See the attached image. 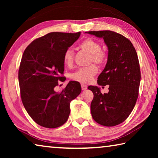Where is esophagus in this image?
Here are the masks:
<instances>
[{
    "instance_id": "1",
    "label": "esophagus",
    "mask_w": 158,
    "mask_h": 158,
    "mask_svg": "<svg viewBox=\"0 0 158 158\" xmlns=\"http://www.w3.org/2000/svg\"><path fill=\"white\" fill-rule=\"evenodd\" d=\"M81 89H82V90H85L87 89V85H85V84H81Z\"/></svg>"
}]
</instances>
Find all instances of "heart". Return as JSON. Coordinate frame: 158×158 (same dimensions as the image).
Returning a JSON list of instances; mask_svg holds the SVG:
<instances>
[{
	"label": "heart",
	"mask_w": 158,
	"mask_h": 158,
	"mask_svg": "<svg viewBox=\"0 0 158 158\" xmlns=\"http://www.w3.org/2000/svg\"><path fill=\"white\" fill-rule=\"evenodd\" d=\"M80 46L83 49L91 54L90 63L94 62L96 64L102 65L106 60V53L105 51L100 49L101 46L98 42L94 40L88 38L83 41ZM64 64L68 67H71L74 63V52L72 49H68L63 55ZM98 73V68L95 65H91L86 68H80L72 74V79L76 81L83 84H88L93 80Z\"/></svg>",
	"instance_id": "obj_1"
}]
</instances>
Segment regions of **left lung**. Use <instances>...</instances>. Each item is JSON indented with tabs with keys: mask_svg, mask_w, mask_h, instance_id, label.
Masks as SVG:
<instances>
[{
	"mask_svg": "<svg viewBox=\"0 0 158 158\" xmlns=\"http://www.w3.org/2000/svg\"><path fill=\"white\" fill-rule=\"evenodd\" d=\"M85 33L103 38L108 47L107 63L98 84L109 85V92L102 94L98 86L88 87L94 95L90 105L93 118L104 126H115L126 120L137 100L141 80L137 53L132 42L116 32Z\"/></svg>",
	"mask_w": 158,
	"mask_h": 158,
	"instance_id": "8db88e82",
	"label": "left lung"
}]
</instances>
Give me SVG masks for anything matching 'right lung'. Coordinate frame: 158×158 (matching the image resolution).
<instances>
[{"label": "right lung", "instance_id": "obj_1", "mask_svg": "<svg viewBox=\"0 0 158 158\" xmlns=\"http://www.w3.org/2000/svg\"><path fill=\"white\" fill-rule=\"evenodd\" d=\"M81 35L53 32L35 39L26 47L19 69L21 101L32 119L47 128L63 125L70 113V102L81 92L79 82L71 81L56 91L64 77L63 55Z\"/></svg>", "mask_w": 158, "mask_h": 158}]
</instances>
